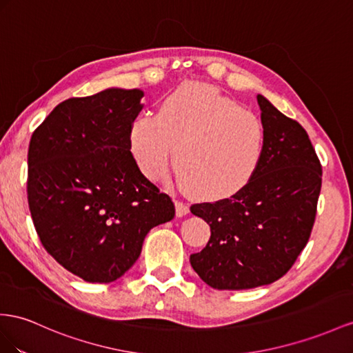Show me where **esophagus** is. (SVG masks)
Wrapping results in <instances>:
<instances>
[{
  "label": "esophagus",
  "mask_w": 353,
  "mask_h": 353,
  "mask_svg": "<svg viewBox=\"0 0 353 353\" xmlns=\"http://www.w3.org/2000/svg\"><path fill=\"white\" fill-rule=\"evenodd\" d=\"M189 213V207L183 203V201H176V214L179 216V218H182V216L188 214Z\"/></svg>",
  "instance_id": "34e87169"
}]
</instances>
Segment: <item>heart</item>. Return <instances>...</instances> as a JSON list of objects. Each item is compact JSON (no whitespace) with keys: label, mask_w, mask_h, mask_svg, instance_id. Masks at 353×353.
<instances>
[{"label":"heart","mask_w":353,"mask_h":353,"mask_svg":"<svg viewBox=\"0 0 353 353\" xmlns=\"http://www.w3.org/2000/svg\"><path fill=\"white\" fill-rule=\"evenodd\" d=\"M174 146L177 179L203 200H221L245 188L265 150L259 117L219 89L185 83L141 114L130 128V150L148 179L167 170Z\"/></svg>","instance_id":"1"}]
</instances>
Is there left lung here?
I'll return each mask as SVG.
<instances>
[{
  "label": "left lung",
  "instance_id": "left-lung-1",
  "mask_svg": "<svg viewBox=\"0 0 353 353\" xmlns=\"http://www.w3.org/2000/svg\"><path fill=\"white\" fill-rule=\"evenodd\" d=\"M265 150L256 174L231 198L191 205L210 225L192 268L214 289H250L285 276L309 241L322 165L305 130L258 95Z\"/></svg>",
  "mask_w": 353,
  "mask_h": 353
}]
</instances>
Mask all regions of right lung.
<instances>
[{
	"label": "right lung",
	"instance_id": "obj_1",
	"mask_svg": "<svg viewBox=\"0 0 353 353\" xmlns=\"http://www.w3.org/2000/svg\"><path fill=\"white\" fill-rule=\"evenodd\" d=\"M143 90L110 88L58 104L28 149V204L43 248L70 273L110 283L148 232L174 218L171 198L141 174L130 128Z\"/></svg>",
	"mask_w": 353,
	"mask_h": 353
}]
</instances>
